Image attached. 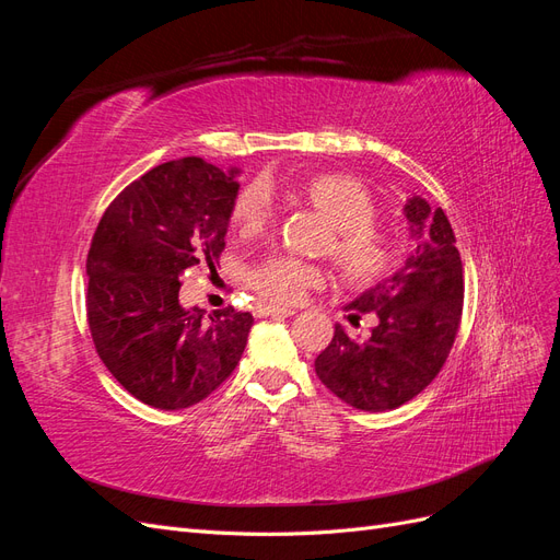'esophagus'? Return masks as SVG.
Instances as JSON below:
<instances>
[{"label": "esophagus", "instance_id": "obj_1", "mask_svg": "<svg viewBox=\"0 0 560 560\" xmlns=\"http://www.w3.org/2000/svg\"><path fill=\"white\" fill-rule=\"evenodd\" d=\"M294 308H280V306H257V315H273V317H290L294 315Z\"/></svg>", "mask_w": 560, "mask_h": 560}]
</instances>
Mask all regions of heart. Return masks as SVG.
Segmentation results:
<instances>
[{"label": "heart", "instance_id": "obj_1", "mask_svg": "<svg viewBox=\"0 0 560 560\" xmlns=\"http://www.w3.org/2000/svg\"><path fill=\"white\" fill-rule=\"evenodd\" d=\"M292 194L329 224L319 252L329 254L338 276L350 284H369L385 278L399 259L395 233L378 226L376 198L350 175H313L299 179ZM273 222V202L261 184H247L233 200L231 224L245 238L259 235ZM325 282V270L292 257H268L249 268L247 287L266 303L294 306Z\"/></svg>", "mask_w": 560, "mask_h": 560}]
</instances>
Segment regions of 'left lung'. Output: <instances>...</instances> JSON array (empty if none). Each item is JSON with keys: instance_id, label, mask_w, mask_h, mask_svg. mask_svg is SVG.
Segmentation results:
<instances>
[{"instance_id": "8db88e82", "label": "left lung", "mask_w": 560, "mask_h": 560, "mask_svg": "<svg viewBox=\"0 0 560 560\" xmlns=\"http://www.w3.org/2000/svg\"><path fill=\"white\" fill-rule=\"evenodd\" d=\"M420 241L397 273L348 303L350 322L376 313L366 341L336 325L315 371L331 393L360 411H389L420 395L446 364L463 319L465 276L455 235L442 208L420 196L404 208Z\"/></svg>"}]
</instances>
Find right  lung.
Instances as JSON below:
<instances>
[{"instance_id":"right-lung-1","label":"right lung","mask_w":560,"mask_h":560,"mask_svg":"<svg viewBox=\"0 0 560 560\" xmlns=\"http://www.w3.org/2000/svg\"><path fill=\"white\" fill-rule=\"evenodd\" d=\"M235 173L198 156L156 165L118 194L95 229L86 315L100 360L142 404L189 409L222 385L247 343L252 315L179 306V276L214 270Z\"/></svg>"}]
</instances>
